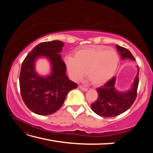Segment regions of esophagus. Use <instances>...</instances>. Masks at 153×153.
I'll list each match as a JSON object with an SVG mask.
<instances>
[{
	"mask_svg": "<svg viewBox=\"0 0 153 153\" xmlns=\"http://www.w3.org/2000/svg\"><path fill=\"white\" fill-rule=\"evenodd\" d=\"M79 88L82 90V91H85V92L87 91V90H88L86 87H84V86H81V85H80V86H79Z\"/></svg>",
	"mask_w": 153,
	"mask_h": 153,
	"instance_id": "obj_1",
	"label": "esophagus"
}]
</instances>
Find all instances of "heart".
I'll use <instances>...</instances> for the list:
<instances>
[{
    "label": "heart",
    "instance_id": "1",
    "mask_svg": "<svg viewBox=\"0 0 153 153\" xmlns=\"http://www.w3.org/2000/svg\"><path fill=\"white\" fill-rule=\"evenodd\" d=\"M120 56L113 48L102 46L77 51L74 58L67 56L65 63L69 76L75 81L82 79L86 75L94 86H101L115 73Z\"/></svg>",
    "mask_w": 153,
    "mask_h": 153
}]
</instances>
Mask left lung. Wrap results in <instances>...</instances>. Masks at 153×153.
Segmentation results:
<instances>
[{
    "label": "left lung",
    "mask_w": 153,
    "mask_h": 153,
    "mask_svg": "<svg viewBox=\"0 0 153 153\" xmlns=\"http://www.w3.org/2000/svg\"><path fill=\"white\" fill-rule=\"evenodd\" d=\"M117 51L120 53L121 59H130L135 60L130 51L126 48L116 45ZM139 68L130 90L126 92H120L115 90V77L105 83L104 86L98 88V98L91 105L92 110L97 115L104 117H112L117 116L126 111L133 105L137 97L139 83Z\"/></svg>",
    "instance_id": "8db88e82"
}]
</instances>
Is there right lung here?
<instances>
[{
    "mask_svg": "<svg viewBox=\"0 0 153 153\" xmlns=\"http://www.w3.org/2000/svg\"><path fill=\"white\" fill-rule=\"evenodd\" d=\"M63 43L59 40L44 42L36 46L23 61L19 76L20 92L25 105L36 114H53L63 105L67 94L77 84L66 76V65L60 53ZM46 56L52 64V73L42 78L35 73V60Z\"/></svg>",
    "mask_w": 153,
    "mask_h": 153,
    "instance_id": "obj_1",
    "label": "right lung"
}]
</instances>
